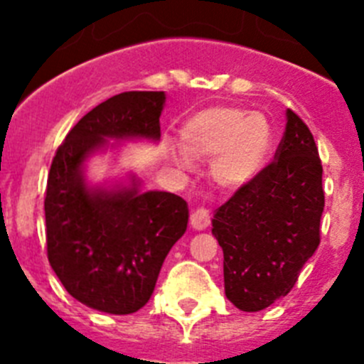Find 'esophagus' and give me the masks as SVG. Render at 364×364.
<instances>
[{
	"instance_id": "34e87169",
	"label": "esophagus",
	"mask_w": 364,
	"mask_h": 364,
	"mask_svg": "<svg viewBox=\"0 0 364 364\" xmlns=\"http://www.w3.org/2000/svg\"><path fill=\"white\" fill-rule=\"evenodd\" d=\"M210 222H211L210 211L204 210V208H197V210L191 211L189 224H191L195 230H205V228L210 226Z\"/></svg>"
}]
</instances>
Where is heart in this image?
<instances>
[{"label":"heart","instance_id":"obj_1","mask_svg":"<svg viewBox=\"0 0 364 364\" xmlns=\"http://www.w3.org/2000/svg\"><path fill=\"white\" fill-rule=\"evenodd\" d=\"M183 153L171 151L178 166L189 159L211 162V176L222 188H240L255 178L272 149V127L264 114L218 105L189 118L180 129Z\"/></svg>","mask_w":364,"mask_h":364}]
</instances>
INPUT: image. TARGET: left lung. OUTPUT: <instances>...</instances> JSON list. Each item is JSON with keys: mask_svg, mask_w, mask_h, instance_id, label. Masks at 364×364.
Here are the masks:
<instances>
[{"mask_svg": "<svg viewBox=\"0 0 364 364\" xmlns=\"http://www.w3.org/2000/svg\"><path fill=\"white\" fill-rule=\"evenodd\" d=\"M275 160L240 186L213 218L226 297L260 311L291 291L321 242L323 166L314 134L291 109Z\"/></svg>", "mask_w": 364, "mask_h": 364, "instance_id": "left-lung-1", "label": "left lung"}]
</instances>
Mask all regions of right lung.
<instances>
[{
	"instance_id": "right-lung-1",
	"label": "right lung",
	"mask_w": 364,
	"mask_h": 364,
	"mask_svg": "<svg viewBox=\"0 0 364 364\" xmlns=\"http://www.w3.org/2000/svg\"><path fill=\"white\" fill-rule=\"evenodd\" d=\"M162 91H127L89 111L60 144L45 191L47 257L76 301L105 314L146 306L164 259L188 228V204L166 191H91L82 164L105 138L159 140Z\"/></svg>"
}]
</instances>
